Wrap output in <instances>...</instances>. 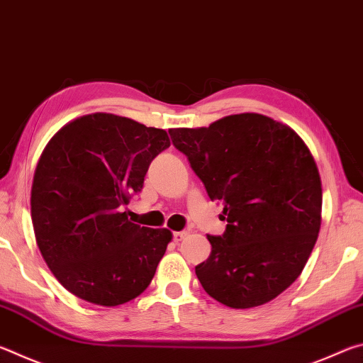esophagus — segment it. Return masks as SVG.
<instances>
[{"label":"esophagus","instance_id":"obj_1","mask_svg":"<svg viewBox=\"0 0 363 363\" xmlns=\"http://www.w3.org/2000/svg\"><path fill=\"white\" fill-rule=\"evenodd\" d=\"M187 237V232L186 230H182V232H176L174 233V240L176 242H181V240H184V238Z\"/></svg>","mask_w":363,"mask_h":363}]
</instances>
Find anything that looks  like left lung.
<instances>
[{
    "instance_id": "1",
    "label": "left lung",
    "mask_w": 363,
    "mask_h": 363,
    "mask_svg": "<svg viewBox=\"0 0 363 363\" xmlns=\"http://www.w3.org/2000/svg\"><path fill=\"white\" fill-rule=\"evenodd\" d=\"M169 134L224 205L225 232L208 235L211 255L195 267L201 286L233 309L277 298L303 272L322 223V181L304 140L259 113Z\"/></svg>"
}]
</instances>
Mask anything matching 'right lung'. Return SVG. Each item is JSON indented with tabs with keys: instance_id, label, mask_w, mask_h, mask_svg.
<instances>
[{
	"instance_id": "1",
	"label": "right lung",
	"mask_w": 363,
	"mask_h": 363,
	"mask_svg": "<svg viewBox=\"0 0 363 363\" xmlns=\"http://www.w3.org/2000/svg\"><path fill=\"white\" fill-rule=\"evenodd\" d=\"M169 144L164 130L97 112L67 123L43 150L30 199L36 245L79 299L113 307L150 285L173 233L131 223L123 206Z\"/></svg>"
}]
</instances>
